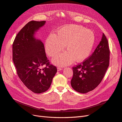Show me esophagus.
Here are the masks:
<instances>
[{
  "label": "esophagus",
  "mask_w": 122,
  "mask_h": 122,
  "mask_svg": "<svg viewBox=\"0 0 122 122\" xmlns=\"http://www.w3.org/2000/svg\"><path fill=\"white\" fill-rule=\"evenodd\" d=\"M57 71H61V70H62V68L60 67H57Z\"/></svg>",
  "instance_id": "esophagus-1"
}]
</instances>
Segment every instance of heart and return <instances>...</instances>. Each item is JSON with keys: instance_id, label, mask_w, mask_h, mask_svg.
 <instances>
[{"instance_id": "1", "label": "heart", "mask_w": 122, "mask_h": 122, "mask_svg": "<svg viewBox=\"0 0 122 122\" xmlns=\"http://www.w3.org/2000/svg\"><path fill=\"white\" fill-rule=\"evenodd\" d=\"M94 32L81 25L69 24L61 27L54 35H50L45 41L47 54L53 57L63 50L66 52L52 59L57 66H65L76 62H81L88 58L94 45Z\"/></svg>"}]
</instances>
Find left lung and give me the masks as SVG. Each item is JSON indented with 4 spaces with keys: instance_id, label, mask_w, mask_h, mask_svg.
<instances>
[{
    "instance_id": "obj_1",
    "label": "left lung",
    "mask_w": 122,
    "mask_h": 122,
    "mask_svg": "<svg viewBox=\"0 0 122 122\" xmlns=\"http://www.w3.org/2000/svg\"><path fill=\"white\" fill-rule=\"evenodd\" d=\"M109 55L108 41L103 34L93 54L81 64L73 67L71 84L73 89L82 94L94 90L101 82L108 67Z\"/></svg>"
}]
</instances>
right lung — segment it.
<instances>
[{
    "label": "right lung",
    "mask_w": 122,
    "mask_h": 122,
    "mask_svg": "<svg viewBox=\"0 0 122 122\" xmlns=\"http://www.w3.org/2000/svg\"><path fill=\"white\" fill-rule=\"evenodd\" d=\"M45 23L29 22L18 32L13 44V60L17 74L25 86L36 94L49 89L57 72L56 67L50 64L43 42L35 36Z\"/></svg>",
    "instance_id": "1"
}]
</instances>
